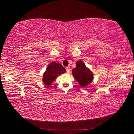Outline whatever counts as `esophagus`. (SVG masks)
Wrapping results in <instances>:
<instances>
[{
    "instance_id": "obj_1",
    "label": "esophagus",
    "mask_w": 134,
    "mask_h": 134,
    "mask_svg": "<svg viewBox=\"0 0 134 134\" xmlns=\"http://www.w3.org/2000/svg\"><path fill=\"white\" fill-rule=\"evenodd\" d=\"M66 70L67 72H70V67H69V66H67V67L66 68Z\"/></svg>"
}]
</instances>
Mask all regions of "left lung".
Instances as JSON below:
<instances>
[{
	"label": "left lung",
	"instance_id": "left-lung-1",
	"mask_svg": "<svg viewBox=\"0 0 134 134\" xmlns=\"http://www.w3.org/2000/svg\"><path fill=\"white\" fill-rule=\"evenodd\" d=\"M72 74L82 87L91 83L94 78L92 71L82 60L76 62V67L72 70Z\"/></svg>",
	"mask_w": 134,
	"mask_h": 134
}]
</instances>
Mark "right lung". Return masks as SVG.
I'll use <instances>...</instances> for the list:
<instances>
[{
    "instance_id": "right-lung-1",
    "label": "right lung",
    "mask_w": 134,
    "mask_h": 134,
    "mask_svg": "<svg viewBox=\"0 0 134 134\" xmlns=\"http://www.w3.org/2000/svg\"><path fill=\"white\" fill-rule=\"evenodd\" d=\"M66 71V69L62 64L55 62H52L48 64L45 71L43 72L42 82L46 87H50V85L58 76L65 73Z\"/></svg>"
}]
</instances>
